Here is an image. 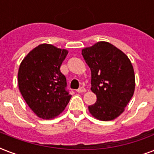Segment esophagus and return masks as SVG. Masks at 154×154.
<instances>
[{
  "mask_svg": "<svg viewBox=\"0 0 154 154\" xmlns=\"http://www.w3.org/2000/svg\"><path fill=\"white\" fill-rule=\"evenodd\" d=\"M76 91H77V93H84V92L86 91V89H85V88H84V87H81V88H79L78 89H77Z\"/></svg>",
  "mask_w": 154,
  "mask_h": 154,
  "instance_id": "esophagus-1",
  "label": "esophagus"
}]
</instances>
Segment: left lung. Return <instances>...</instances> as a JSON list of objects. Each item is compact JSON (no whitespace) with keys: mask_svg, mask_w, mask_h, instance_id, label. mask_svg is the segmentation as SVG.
Returning a JSON list of instances; mask_svg holds the SVG:
<instances>
[{"mask_svg":"<svg viewBox=\"0 0 154 154\" xmlns=\"http://www.w3.org/2000/svg\"><path fill=\"white\" fill-rule=\"evenodd\" d=\"M91 69V90L97 95L90 113L101 121H111L121 115L134 95L135 76L131 61L109 42H100L82 49Z\"/></svg>","mask_w":154,"mask_h":154,"instance_id":"obj_1","label":"left lung"}]
</instances>
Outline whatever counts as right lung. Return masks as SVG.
I'll use <instances>...</instances> for the list:
<instances>
[{
  "instance_id": "right-lung-1",
  "label": "right lung",
  "mask_w": 154,
  "mask_h": 154,
  "mask_svg": "<svg viewBox=\"0 0 154 154\" xmlns=\"http://www.w3.org/2000/svg\"><path fill=\"white\" fill-rule=\"evenodd\" d=\"M66 49L52 45L36 47L24 58L18 71V86L29 108L42 119H51L65 109L71 98L60 67Z\"/></svg>"
}]
</instances>
